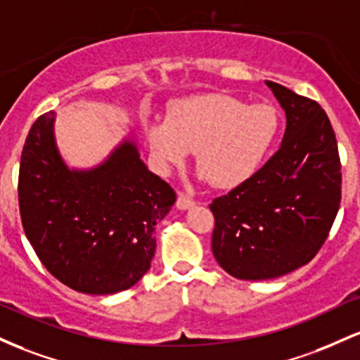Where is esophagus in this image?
<instances>
[{
  "label": "esophagus",
  "instance_id": "esophagus-1",
  "mask_svg": "<svg viewBox=\"0 0 360 360\" xmlns=\"http://www.w3.org/2000/svg\"><path fill=\"white\" fill-rule=\"evenodd\" d=\"M193 204H195V200L191 199L188 195H185V193H180L179 199H176V207H179L180 211H185V209L192 207Z\"/></svg>",
  "mask_w": 360,
  "mask_h": 360
}]
</instances>
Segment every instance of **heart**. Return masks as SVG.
Wrapping results in <instances>:
<instances>
[{
  "label": "heart",
  "mask_w": 360,
  "mask_h": 360,
  "mask_svg": "<svg viewBox=\"0 0 360 360\" xmlns=\"http://www.w3.org/2000/svg\"><path fill=\"white\" fill-rule=\"evenodd\" d=\"M278 132L270 105H246L229 95H205L176 103L168 120H149L146 136L163 172L181 167L195 151L200 179L236 187L260 169Z\"/></svg>",
  "instance_id": "heart-1"
}]
</instances>
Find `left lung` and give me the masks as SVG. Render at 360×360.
Here are the masks:
<instances>
[{"mask_svg": "<svg viewBox=\"0 0 360 360\" xmlns=\"http://www.w3.org/2000/svg\"><path fill=\"white\" fill-rule=\"evenodd\" d=\"M285 112L281 148L252 179L217 197L212 253L229 276L265 281L302 267L328 238L342 199L337 139L320 103L265 82Z\"/></svg>", "mask_w": 360, "mask_h": 360, "instance_id": "left-lung-1", "label": "left lung"}]
</instances>
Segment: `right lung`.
<instances>
[{
  "label": "right lung",
  "mask_w": 360,
  "mask_h": 360,
  "mask_svg": "<svg viewBox=\"0 0 360 360\" xmlns=\"http://www.w3.org/2000/svg\"><path fill=\"white\" fill-rule=\"evenodd\" d=\"M54 112L40 115L23 144L20 216L42 265L68 288L115 294L139 282L155 257V226L176 193L126 139L98 167L70 169L54 137Z\"/></svg>",
  "instance_id": "add662e5"
}]
</instances>
